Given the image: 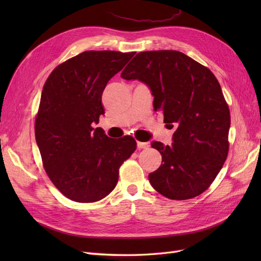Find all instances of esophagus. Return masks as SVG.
I'll return each instance as SVG.
<instances>
[{
	"label": "esophagus",
	"instance_id": "obj_1",
	"mask_svg": "<svg viewBox=\"0 0 261 261\" xmlns=\"http://www.w3.org/2000/svg\"><path fill=\"white\" fill-rule=\"evenodd\" d=\"M149 144L148 143H143V141H137V148L138 149H145L148 148Z\"/></svg>",
	"mask_w": 261,
	"mask_h": 261
}]
</instances>
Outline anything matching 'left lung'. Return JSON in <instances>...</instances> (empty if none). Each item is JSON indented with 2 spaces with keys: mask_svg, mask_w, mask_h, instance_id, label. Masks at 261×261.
Masks as SVG:
<instances>
[{
  "mask_svg": "<svg viewBox=\"0 0 261 261\" xmlns=\"http://www.w3.org/2000/svg\"><path fill=\"white\" fill-rule=\"evenodd\" d=\"M121 77L146 84L154 111H162L164 123L176 127L171 146L152 141L163 163L149 174L150 184L173 200L202 194L228 152L230 110L216 76L184 53L161 50L138 53Z\"/></svg>",
  "mask_w": 261,
  "mask_h": 261,
  "instance_id": "8db88e82",
  "label": "left lung"
}]
</instances>
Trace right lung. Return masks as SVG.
<instances>
[{
  "mask_svg": "<svg viewBox=\"0 0 261 261\" xmlns=\"http://www.w3.org/2000/svg\"><path fill=\"white\" fill-rule=\"evenodd\" d=\"M135 52L85 51L53 69L35 122L44 170L70 200L94 202L115 188L118 169L136 149L130 136L108 137L98 124L102 92Z\"/></svg>",
  "mask_w": 261,
  "mask_h": 261,
  "instance_id": "right-lung-1",
  "label": "right lung"
}]
</instances>
